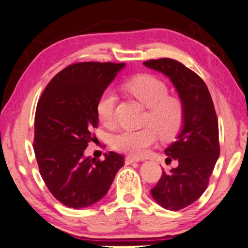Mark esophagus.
<instances>
[{
	"instance_id": "obj_1",
	"label": "esophagus",
	"mask_w": 248,
	"mask_h": 248,
	"mask_svg": "<svg viewBox=\"0 0 248 248\" xmlns=\"http://www.w3.org/2000/svg\"><path fill=\"white\" fill-rule=\"evenodd\" d=\"M138 162H139V159L134 158V157H130V156H128V157H125V159H124V163L127 164V165H130V164L138 163Z\"/></svg>"
}]
</instances>
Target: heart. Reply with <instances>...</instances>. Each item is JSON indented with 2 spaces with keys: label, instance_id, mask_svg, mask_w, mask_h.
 I'll list each match as a JSON object with an SVG mask.
<instances>
[{
  "label": "heart",
  "instance_id": "1",
  "mask_svg": "<svg viewBox=\"0 0 248 248\" xmlns=\"http://www.w3.org/2000/svg\"><path fill=\"white\" fill-rule=\"evenodd\" d=\"M124 89L139 102L148 108L145 124H151L138 130L124 129L111 137L116 151L131 157H141L157 140V132L163 139H172L183 125L184 106L180 97L169 95V86L154 75L142 74L124 83ZM117 94L112 89L104 90L96 103L100 123L111 125L114 120Z\"/></svg>",
  "mask_w": 248,
  "mask_h": 248
}]
</instances>
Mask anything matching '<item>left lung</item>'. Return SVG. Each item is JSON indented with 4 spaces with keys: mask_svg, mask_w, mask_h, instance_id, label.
<instances>
[{
    "mask_svg": "<svg viewBox=\"0 0 248 248\" xmlns=\"http://www.w3.org/2000/svg\"><path fill=\"white\" fill-rule=\"evenodd\" d=\"M170 79L184 106V120L176 140L165 149L170 160L179 166L165 173L153 198L163 208L177 211L192 204L207 189L219 157L218 119L209 90L200 76L182 62L170 58L144 62Z\"/></svg>",
    "mask_w": 248,
    "mask_h": 248,
    "instance_id": "1",
    "label": "left lung"
}]
</instances>
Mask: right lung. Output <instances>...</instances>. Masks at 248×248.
<instances>
[{"mask_svg": "<svg viewBox=\"0 0 248 248\" xmlns=\"http://www.w3.org/2000/svg\"><path fill=\"white\" fill-rule=\"evenodd\" d=\"M124 62H75L56 74L37 104L33 151L40 175L50 193L66 207L81 209L109 191L124 157L110 152L106 158L85 157L95 140L97 100Z\"/></svg>", "mask_w": 248, "mask_h": 248, "instance_id": "obj_1", "label": "right lung"}]
</instances>
